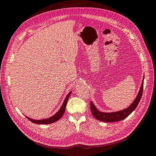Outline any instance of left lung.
<instances>
[{
	"mask_svg": "<svg viewBox=\"0 0 156 156\" xmlns=\"http://www.w3.org/2000/svg\"><path fill=\"white\" fill-rule=\"evenodd\" d=\"M144 78L141 84L140 90L138 92V94L136 95L135 99L131 104L124 109L121 110L119 111H115V112H101L99 111L96 105L94 104V103L91 101L90 102V108L93 116L96 118L98 120H100L104 122H115L120 121L122 120H124L126 117L128 116L131 113L133 112L136 107H137L139 103L140 100L141 96L143 94V83H144Z\"/></svg>",
	"mask_w": 156,
	"mask_h": 156,
	"instance_id": "obj_1",
	"label": "left lung"
}]
</instances>
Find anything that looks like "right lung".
I'll list each match as a JSON object with an SVG mask.
<instances>
[{
    "label": "right lung",
    "mask_w": 156,
    "mask_h": 156,
    "mask_svg": "<svg viewBox=\"0 0 156 156\" xmlns=\"http://www.w3.org/2000/svg\"><path fill=\"white\" fill-rule=\"evenodd\" d=\"M72 94V91H70L68 95L66 97V98L64 99V101L62 103V106L60 107V109L57 112H56L54 115H53L52 116L48 118V119H41V120H35V119H30V118L28 117L27 116H25L28 119H29L30 121H31L34 124H52L54 123V122L58 121L59 119H61L64 115V113L65 112V109L66 107V105H67V102L68 99L69 98L70 94Z\"/></svg>",
    "instance_id": "add662e5"
}]
</instances>
